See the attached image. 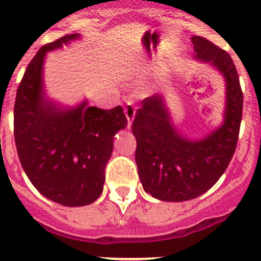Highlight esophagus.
I'll return each instance as SVG.
<instances>
[{
	"instance_id": "1",
	"label": "esophagus",
	"mask_w": 261,
	"mask_h": 261,
	"mask_svg": "<svg viewBox=\"0 0 261 261\" xmlns=\"http://www.w3.org/2000/svg\"><path fill=\"white\" fill-rule=\"evenodd\" d=\"M125 114L127 118V127L131 128L133 121L135 118V107L133 106V103H127V106L125 107Z\"/></svg>"
}]
</instances>
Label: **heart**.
<instances>
[{"label": "heart", "instance_id": "obj_1", "mask_svg": "<svg viewBox=\"0 0 261 261\" xmlns=\"http://www.w3.org/2000/svg\"><path fill=\"white\" fill-rule=\"evenodd\" d=\"M142 70H143V68L140 67V65L133 64V65H130V67L126 68L125 73L126 74H138V73H140Z\"/></svg>", "mask_w": 261, "mask_h": 261}]
</instances>
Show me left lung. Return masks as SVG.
<instances>
[{
	"label": "left lung",
	"instance_id": "obj_1",
	"mask_svg": "<svg viewBox=\"0 0 261 261\" xmlns=\"http://www.w3.org/2000/svg\"><path fill=\"white\" fill-rule=\"evenodd\" d=\"M194 59L208 63L224 77L223 122L203 138L191 139L174 125L164 95L142 101L133 122L135 161L142 186L160 201H189L220 179L234 154L242 119L243 95L232 58L206 38L192 37Z\"/></svg>",
	"mask_w": 261,
	"mask_h": 261
}]
</instances>
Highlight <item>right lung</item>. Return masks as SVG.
<instances>
[{"label":"right lung","instance_id":"1","mask_svg":"<svg viewBox=\"0 0 261 261\" xmlns=\"http://www.w3.org/2000/svg\"><path fill=\"white\" fill-rule=\"evenodd\" d=\"M81 35H68L40 48L27 67L14 107V136L27 176L42 196L79 207L100 197L114 135L127 126L122 107L100 109L85 99L62 106L46 95L43 64L47 53Z\"/></svg>","mask_w":261,"mask_h":261}]
</instances>
